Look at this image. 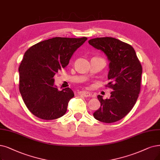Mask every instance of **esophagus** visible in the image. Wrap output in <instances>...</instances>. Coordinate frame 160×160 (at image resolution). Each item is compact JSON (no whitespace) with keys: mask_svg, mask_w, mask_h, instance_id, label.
I'll return each instance as SVG.
<instances>
[{"mask_svg":"<svg viewBox=\"0 0 160 160\" xmlns=\"http://www.w3.org/2000/svg\"><path fill=\"white\" fill-rule=\"evenodd\" d=\"M79 94L85 97H89L91 96V93L89 92H86V91H82L79 92Z\"/></svg>","mask_w":160,"mask_h":160,"instance_id":"34e87169","label":"esophagus"}]
</instances>
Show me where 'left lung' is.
Listing matches in <instances>:
<instances>
[{
	"label": "left lung",
	"mask_w": 160,
	"mask_h": 160,
	"mask_svg": "<svg viewBox=\"0 0 160 160\" xmlns=\"http://www.w3.org/2000/svg\"><path fill=\"white\" fill-rule=\"evenodd\" d=\"M88 43L107 56L110 82L106 87L113 90L109 99L104 100L98 95L101 106L93 116L101 122H116L127 116L136 103L140 91L142 66L132 46L115 38H94Z\"/></svg>",
	"instance_id": "left-lung-1"
}]
</instances>
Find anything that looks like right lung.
I'll use <instances>...</instances> for the list:
<instances>
[{
    "label": "right lung",
    "mask_w": 160,
    "mask_h": 160,
    "mask_svg": "<svg viewBox=\"0 0 160 160\" xmlns=\"http://www.w3.org/2000/svg\"><path fill=\"white\" fill-rule=\"evenodd\" d=\"M87 40L85 37H54L34 44L25 52L19 67V90L34 116L52 120L66 113L74 93L68 87L58 91L53 78L68 65L75 51Z\"/></svg>",
    "instance_id": "1"
}]
</instances>
